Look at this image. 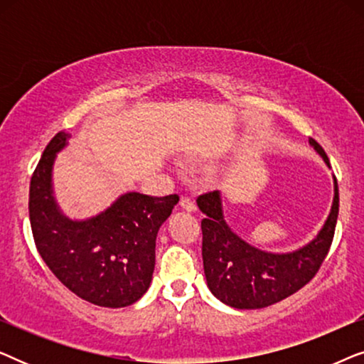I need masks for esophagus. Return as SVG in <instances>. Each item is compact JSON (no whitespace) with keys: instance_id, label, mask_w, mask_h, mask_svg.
Wrapping results in <instances>:
<instances>
[{"instance_id":"esophagus-1","label":"esophagus","mask_w":364,"mask_h":364,"mask_svg":"<svg viewBox=\"0 0 364 364\" xmlns=\"http://www.w3.org/2000/svg\"><path fill=\"white\" fill-rule=\"evenodd\" d=\"M181 207H182L186 212H193V210H196V208H197L192 198H188V197H182V198H181Z\"/></svg>"}]
</instances>
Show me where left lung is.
Wrapping results in <instances>:
<instances>
[{"label": "left lung", "mask_w": 364, "mask_h": 364, "mask_svg": "<svg viewBox=\"0 0 364 364\" xmlns=\"http://www.w3.org/2000/svg\"><path fill=\"white\" fill-rule=\"evenodd\" d=\"M310 144L330 166L325 151L315 139ZM205 218L202 220V258L207 285L218 300L238 310H255L285 300L306 285L330 252L335 235L340 196L335 177L331 212L316 238L290 253H270L252 247L227 225L220 192L197 198Z\"/></svg>", "instance_id": "1"}]
</instances>
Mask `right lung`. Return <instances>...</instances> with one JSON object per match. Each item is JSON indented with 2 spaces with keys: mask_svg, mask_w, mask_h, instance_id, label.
Listing matches in <instances>:
<instances>
[{
  "mask_svg": "<svg viewBox=\"0 0 364 364\" xmlns=\"http://www.w3.org/2000/svg\"><path fill=\"white\" fill-rule=\"evenodd\" d=\"M69 137L58 132L33 172L29 222L34 243L49 270L74 295L97 306H129L151 285L157 232L178 196L129 192L96 217L71 220L54 202L51 186L54 159Z\"/></svg>",
  "mask_w": 364,
  "mask_h": 364,
  "instance_id": "obj_1",
  "label": "right lung"
}]
</instances>
